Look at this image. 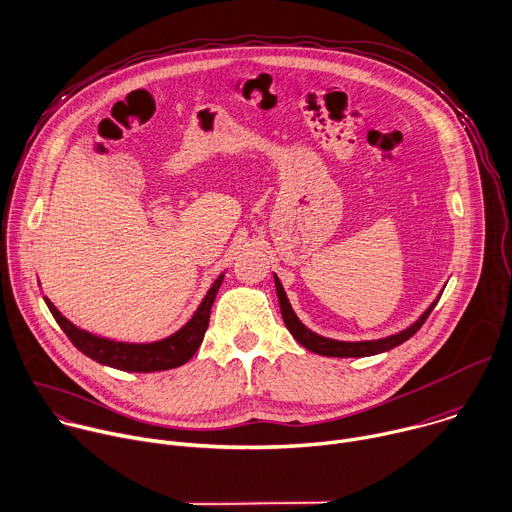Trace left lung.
I'll use <instances>...</instances> for the list:
<instances>
[{"label": "left lung", "instance_id": "1", "mask_svg": "<svg viewBox=\"0 0 512 512\" xmlns=\"http://www.w3.org/2000/svg\"><path fill=\"white\" fill-rule=\"evenodd\" d=\"M274 284H276V294H278V302H280V313L284 319L286 329L290 331V335L304 347L317 355H325V357H369V355H377V353H385L397 345H401L403 341H407L410 337H414L422 325L426 323V319L430 317V313L434 311V306L438 302V298L428 306L426 313L407 329H403L397 335L385 337V339H375V341H335L329 337H321L317 333H313L311 329H306L300 319L294 315L292 306L286 298V292L278 280V276L274 274Z\"/></svg>", "mask_w": 512, "mask_h": 512}]
</instances>
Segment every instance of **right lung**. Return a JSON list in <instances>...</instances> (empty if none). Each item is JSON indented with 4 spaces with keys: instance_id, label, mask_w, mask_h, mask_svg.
<instances>
[{
    "instance_id": "add662e5",
    "label": "right lung",
    "mask_w": 512,
    "mask_h": 512,
    "mask_svg": "<svg viewBox=\"0 0 512 512\" xmlns=\"http://www.w3.org/2000/svg\"><path fill=\"white\" fill-rule=\"evenodd\" d=\"M222 280H224V272L210 286L208 294L203 296L193 317L177 333L153 343H123V341H113V339L92 335L84 329H78L66 317H62V313L46 296L44 300L48 304L52 317L60 325V329L66 333L72 345L78 351H82L86 357H90L100 365H109L121 371L151 373V371H165V369L179 367L195 355V351L203 341V335L208 331L212 304L222 286Z\"/></svg>"
}]
</instances>
